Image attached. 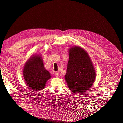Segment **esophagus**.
<instances>
[{
    "instance_id": "34e87169",
    "label": "esophagus",
    "mask_w": 123,
    "mask_h": 123,
    "mask_svg": "<svg viewBox=\"0 0 123 123\" xmlns=\"http://www.w3.org/2000/svg\"><path fill=\"white\" fill-rule=\"evenodd\" d=\"M59 72H55V75H56V76L57 77H58V76H59Z\"/></svg>"
}]
</instances>
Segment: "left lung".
<instances>
[{
	"mask_svg": "<svg viewBox=\"0 0 123 123\" xmlns=\"http://www.w3.org/2000/svg\"><path fill=\"white\" fill-rule=\"evenodd\" d=\"M65 80L70 90L82 94L94 83L96 73L89 55L80 47L71 48Z\"/></svg>",
	"mask_w": 123,
	"mask_h": 123,
	"instance_id": "obj_1",
	"label": "left lung"
}]
</instances>
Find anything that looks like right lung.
<instances>
[{
    "instance_id": "1",
    "label": "right lung",
    "mask_w": 123,
    "mask_h": 123,
    "mask_svg": "<svg viewBox=\"0 0 123 123\" xmlns=\"http://www.w3.org/2000/svg\"><path fill=\"white\" fill-rule=\"evenodd\" d=\"M24 79L32 90H42L51 77L49 72L44 67L40 55H35L26 62L23 70Z\"/></svg>"
}]
</instances>
